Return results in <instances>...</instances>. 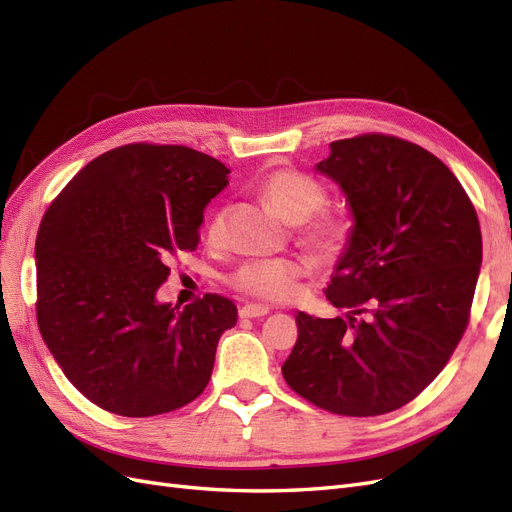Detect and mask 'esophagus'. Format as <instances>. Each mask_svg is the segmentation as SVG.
<instances>
[{"label": "esophagus", "instance_id": "1", "mask_svg": "<svg viewBox=\"0 0 512 512\" xmlns=\"http://www.w3.org/2000/svg\"><path fill=\"white\" fill-rule=\"evenodd\" d=\"M269 314V307L267 305H243L239 309V316L241 318H262Z\"/></svg>", "mask_w": 512, "mask_h": 512}]
</instances>
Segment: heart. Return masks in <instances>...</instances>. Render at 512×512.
Listing matches in <instances>:
<instances>
[{"instance_id": "obj_1", "label": "heart", "mask_w": 512, "mask_h": 512, "mask_svg": "<svg viewBox=\"0 0 512 512\" xmlns=\"http://www.w3.org/2000/svg\"><path fill=\"white\" fill-rule=\"evenodd\" d=\"M267 203L282 215L288 224H305L322 209L327 192L312 177L277 170L260 185ZM348 237V224L339 218H320L303 232V243L314 247L320 254H333L344 245ZM207 239L220 243L224 239V213L218 211L207 224ZM307 273L303 260L294 258H267L250 260L230 275V286L243 292L245 297L267 303H286L297 297L301 277Z\"/></svg>"}]
</instances>
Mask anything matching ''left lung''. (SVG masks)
<instances>
[{"label": "left lung", "mask_w": 512, "mask_h": 512, "mask_svg": "<svg viewBox=\"0 0 512 512\" xmlns=\"http://www.w3.org/2000/svg\"><path fill=\"white\" fill-rule=\"evenodd\" d=\"M329 147L316 173L342 190L352 228L324 292L344 316L299 312L282 374L318 408L376 416L406 406L451 359L483 239L466 190L423 147L384 134Z\"/></svg>", "instance_id": "1"}]
</instances>
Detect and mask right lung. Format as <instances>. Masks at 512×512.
Here are the masks:
<instances>
[{
  "label": "right lung",
  "instance_id": "add662e5",
  "mask_svg": "<svg viewBox=\"0 0 512 512\" xmlns=\"http://www.w3.org/2000/svg\"><path fill=\"white\" fill-rule=\"evenodd\" d=\"M230 168L181 145H123L74 175L36 239L38 327L66 378L119 416L190 404L215 348L237 324L220 294L162 303L170 254L196 250L198 228Z\"/></svg>",
  "mask_w": 512,
  "mask_h": 512
}]
</instances>
